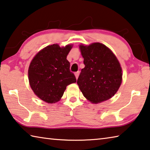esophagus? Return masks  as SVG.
Masks as SVG:
<instances>
[{"label":"esophagus","instance_id":"esophagus-1","mask_svg":"<svg viewBox=\"0 0 150 150\" xmlns=\"http://www.w3.org/2000/svg\"><path fill=\"white\" fill-rule=\"evenodd\" d=\"M79 71H77V72H75V77H76V79H77V78H78V77H79Z\"/></svg>","mask_w":150,"mask_h":150}]
</instances>
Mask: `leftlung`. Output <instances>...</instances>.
Listing matches in <instances>:
<instances>
[{"label":"left lung","mask_w":150,"mask_h":150,"mask_svg":"<svg viewBox=\"0 0 150 150\" xmlns=\"http://www.w3.org/2000/svg\"><path fill=\"white\" fill-rule=\"evenodd\" d=\"M85 67L81 69L77 85L85 97L93 103L109 99L122 83L120 63L112 52L100 43L80 45Z\"/></svg>","instance_id":"8db88e82"}]
</instances>
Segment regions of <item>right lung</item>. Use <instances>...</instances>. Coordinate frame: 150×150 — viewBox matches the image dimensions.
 I'll return each instance as SVG.
<instances>
[{
	"mask_svg": "<svg viewBox=\"0 0 150 150\" xmlns=\"http://www.w3.org/2000/svg\"><path fill=\"white\" fill-rule=\"evenodd\" d=\"M72 46L47 45L40 51L30 63V85L35 95L44 102H58L67 86L77 81L75 75L70 71V63L67 59Z\"/></svg>",
	"mask_w": 150,
	"mask_h": 150,
	"instance_id": "obj_1",
	"label": "right lung"
}]
</instances>
